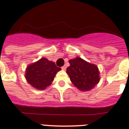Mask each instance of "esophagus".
I'll return each mask as SVG.
<instances>
[{"instance_id": "1", "label": "esophagus", "mask_w": 129, "mask_h": 129, "mask_svg": "<svg viewBox=\"0 0 129 129\" xmlns=\"http://www.w3.org/2000/svg\"><path fill=\"white\" fill-rule=\"evenodd\" d=\"M61 69L62 70H64V71H65L66 69H67V67H66V66H63V67H62Z\"/></svg>"}]
</instances>
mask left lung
I'll list each match as a JSON object with an SVG mask.
<instances>
[{"label":"left lung","instance_id":"left-lung-1","mask_svg":"<svg viewBox=\"0 0 129 129\" xmlns=\"http://www.w3.org/2000/svg\"><path fill=\"white\" fill-rule=\"evenodd\" d=\"M67 73L75 87L81 91H88L100 81V72L96 65L84 60L81 57L71 59Z\"/></svg>","mask_w":129,"mask_h":129}]
</instances>
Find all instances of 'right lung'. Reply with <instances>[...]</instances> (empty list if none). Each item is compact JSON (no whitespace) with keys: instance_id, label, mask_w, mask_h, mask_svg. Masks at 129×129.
<instances>
[{"instance_id":"1","label":"right lung","mask_w":129,"mask_h":129,"mask_svg":"<svg viewBox=\"0 0 129 129\" xmlns=\"http://www.w3.org/2000/svg\"><path fill=\"white\" fill-rule=\"evenodd\" d=\"M61 69L57 67L54 62L46 58L28 66L25 71V79L33 87L38 90H45L50 86Z\"/></svg>"}]
</instances>
